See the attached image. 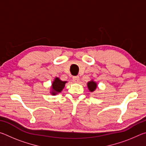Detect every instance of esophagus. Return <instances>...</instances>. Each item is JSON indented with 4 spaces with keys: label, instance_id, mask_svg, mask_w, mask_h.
<instances>
[{
    "label": "esophagus",
    "instance_id": "obj_1",
    "mask_svg": "<svg viewBox=\"0 0 146 146\" xmlns=\"http://www.w3.org/2000/svg\"><path fill=\"white\" fill-rule=\"evenodd\" d=\"M79 80H80V78H79L78 76H73V81L75 83L78 82Z\"/></svg>",
    "mask_w": 146,
    "mask_h": 146
}]
</instances>
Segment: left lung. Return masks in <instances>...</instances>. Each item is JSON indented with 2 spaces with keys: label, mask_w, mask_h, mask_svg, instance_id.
<instances>
[{
  "label": "left lung",
  "mask_w": 146,
  "mask_h": 146,
  "mask_svg": "<svg viewBox=\"0 0 146 146\" xmlns=\"http://www.w3.org/2000/svg\"><path fill=\"white\" fill-rule=\"evenodd\" d=\"M88 87L89 90H90L91 92H93V91L96 90V88H97V83L94 82L93 80H91L90 82H88Z\"/></svg>",
  "instance_id": "obj_1"
}]
</instances>
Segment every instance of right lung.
Segmentation results:
<instances>
[{"label":"right lung","mask_w":146,"mask_h":146,"mask_svg":"<svg viewBox=\"0 0 146 146\" xmlns=\"http://www.w3.org/2000/svg\"><path fill=\"white\" fill-rule=\"evenodd\" d=\"M66 82H67L66 81H62L59 78L55 77L51 86V93L53 95H55L56 94L60 93L64 89Z\"/></svg>","instance_id":"add662e5"}]
</instances>
